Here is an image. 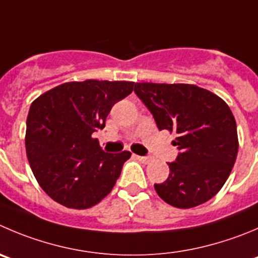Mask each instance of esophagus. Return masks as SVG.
I'll return each instance as SVG.
<instances>
[{"mask_svg": "<svg viewBox=\"0 0 258 258\" xmlns=\"http://www.w3.org/2000/svg\"><path fill=\"white\" fill-rule=\"evenodd\" d=\"M137 158L141 162H143V163H149L152 161V157L149 156H137Z\"/></svg>", "mask_w": 258, "mask_h": 258, "instance_id": "esophagus-1", "label": "esophagus"}]
</instances>
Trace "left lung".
<instances>
[{
  "label": "left lung",
  "mask_w": 258,
  "mask_h": 258,
  "mask_svg": "<svg viewBox=\"0 0 258 258\" xmlns=\"http://www.w3.org/2000/svg\"><path fill=\"white\" fill-rule=\"evenodd\" d=\"M134 92L153 115L159 131L176 132L180 151L170 175L154 183L167 204L198 207L215 196L229 177L238 153L235 119L229 106L205 88L186 83H136Z\"/></svg>",
  "instance_id": "8db88e82"
}]
</instances>
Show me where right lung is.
I'll use <instances>...</instances> for the list:
<instances>
[{
  "instance_id": "right-lung-1",
  "label": "right lung",
  "mask_w": 258,
  "mask_h": 258,
  "mask_svg": "<svg viewBox=\"0 0 258 258\" xmlns=\"http://www.w3.org/2000/svg\"><path fill=\"white\" fill-rule=\"evenodd\" d=\"M133 87L126 81L67 82L31 104L26 154L36 181L54 201L88 209L112 190L132 153L104 152L92 133L104 129L111 107Z\"/></svg>"
}]
</instances>
